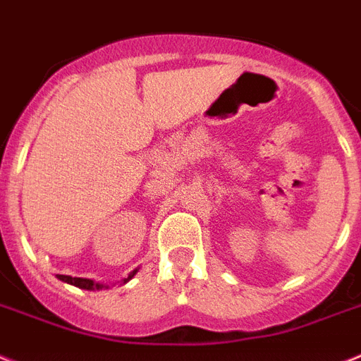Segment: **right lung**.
Masks as SVG:
<instances>
[{
    "instance_id": "right-lung-1",
    "label": "right lung",
    "mask_w": 361,
    "mask_h": 361,
    "mask_svg": "<svg viewBox=\"0 0 361 361\" xmlns=\"http://www.w3.org/2000/svg\"><path fill=\"white\" fill-rule=\"evenodd\" d=\"M134 275H136V271H133V273H130L129 279H133ZM59 279L64 282H68V284H71V286L82 288V290H99V288H103V286L95 284V282L90 281V279H77V276H68V275H59ZM129 279H127V281H129Z\"/></svg>"
}]
</instances>
